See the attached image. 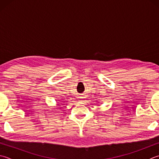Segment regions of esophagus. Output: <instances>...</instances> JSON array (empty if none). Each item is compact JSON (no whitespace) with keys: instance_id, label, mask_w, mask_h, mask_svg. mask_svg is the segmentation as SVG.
<instances>
[{"instance_id":"obj_1","label":"esophagus","mask_w":159,"mask_h":159,"mask_svg":"<svg viewBox=\"0 0 159 159\" xmlns=\"http://www.w3.org/2000/svg\"><path fill=\"white\" fill-rule=\"evenodd\" d=\"M85 97H83V96H80V99H83V98H84Z\"/></svg>"}]
</instances>
